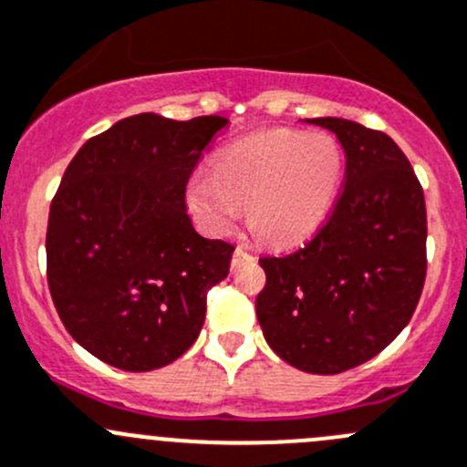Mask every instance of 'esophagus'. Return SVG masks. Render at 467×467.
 Segmentation results:
<instances>
[{
    "mask_svg": "<svg viewBox=\"0 0 467 467\" xmlns=\"http://www.w3.org/2000/svg\"><path fill=\"white\" fill-rule=\"evenodd\" d=\"M251 260H255V255H253V253L248 251V248H244V246L234 248L233 265H239V262H251Z\"/></svg>",
    "mask_w": 467,
    "mask_h": 467,
    "instance_id": "esophagus-1",
    "label": "esophagus"
}]
</instances>
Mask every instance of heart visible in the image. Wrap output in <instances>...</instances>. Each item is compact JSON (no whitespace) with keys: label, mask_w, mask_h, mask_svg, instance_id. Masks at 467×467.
<instances>
[{"label":"heart","mask_w":467,"mask_h":467,"mask_svg":"<svg viewBox=\"0 0 467 467\" xmlns=\"http://www.w3.org/2000/svg\"><path fill=\"white\" fill-rule=\"evenodd\" d=\"M339 178L342 152L333 139L275 130L223 148L214 173H193L187 205L212 233L233 228L246 205L248 228L262 242L292 246L326 219Z\"/></svg>","instance_id":"1"}]
</instances>
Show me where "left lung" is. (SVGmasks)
Masks as SVG:
<instances>
[{
  "label": "left lung",
  "mask_w": 467,
  "mask_h": 467,
  "mask_svg": "<svg viewBox=\"0 0 467 467\" xmlns=\"http://www.w3.org/2000/svg\"><path fill=\"white\" fill-rule=\"evenodd\" d=\"M342 143L347 169L326 223L287 255L260 257L265 339L292 368L339 374L404 330L427 278V205L413 166L388 134L312 119Z\"/></svg>",
  "instance_id": "8db88e82"
}]
</instances>
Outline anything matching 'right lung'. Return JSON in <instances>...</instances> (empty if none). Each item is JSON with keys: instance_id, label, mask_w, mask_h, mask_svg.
<instances>
[{"instance_id": "add662e5", "label": "right lung", "mask_w": 467, "mask_h": 467, "mask_svg": "<svg viewBox=\"0 0 467 467\" xmlns=\"http://www.w3.org/2000/svg\"><path fill=\"white\" fill-rule=\"evenodd\" d=\"M223 116L139 113L88 139L49 205L47 285L67 333L111 368L150 372L196 342L234 246L205 239L187 182Z\"/></svg>"}]
</instances>
